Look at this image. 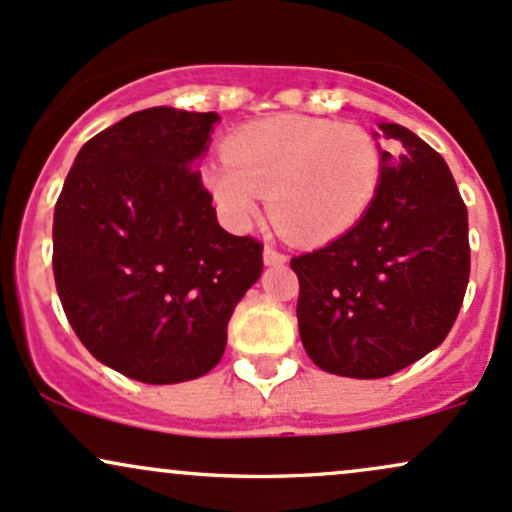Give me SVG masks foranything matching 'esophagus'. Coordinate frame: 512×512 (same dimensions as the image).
<instances>
[{
    "label": "esophagus",
    "mask_w": 512,
    "mask_h": 512,
    "mask_svg": "<svg viewBox=\"0 0 512 512\" xmlns=\"http://www.w3.org/2000/svg\"><path fill=\"white\" fill-rule=\"evenodd\" d=\"M289 262V255L281 250H276L274 245H267L264 248V264H286Z\"/></svg>",
    "instance_id": "obj_1"
}]
</instances>
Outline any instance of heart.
<instances>
[{"label": "heart", "instance_id": "obj_1", "mask_svg": "<svg viewBox=\"0 0 512 512\" xmlns=\"http://www.w3.org/2000/svg\"><path fill=\"white\" fill-rule=\"evenodd\" d=\"M383 166V146L366 127L274 115L233 132L223 161L204 168V185L231 226L248 228L260 214V197H267L279 233L315 245L366 216Z\"/></svg>", "mask_w": 512, "mask_h": 512}]
</instances>
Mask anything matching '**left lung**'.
Returning <instances> with one entry per match:
<instances>
[{"label": "left lung", "mask_w": 512, "mask_h": 512, "mask_svg": "<svg viewBox=\"0 0 512 512\" xmlns=\"http://www.w3.org/2000/svg\"><path fill=\"white\" fill-rule=\"evenodd\" d=\"M383 182L361 221L291 260L298 332L317 368L387 378L443 344L469 284L467 207L443 156L383 122Z\"/></svg>", "instance_id": "left-lung-1"}]
</instances>
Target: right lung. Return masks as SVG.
<instances>
[{
	"instance_id": "obj_1",
	"label": "right lung",
	"mask_w": 512,
	"mask_h": 512,
	"mask_svg": "<svg viewBox=\"0 0 512 512\" xmlns=\"http://www.w3.org/2000/svg\"><path fill=\"white\" fill-rule=\"evenodd\" d=\"M216 113L149 108L88 139L55 204L52 272L98 361L149 385L207 375L262 274L260 240L216 221L195 168Z\"/></svg>"
}]
</instances>
